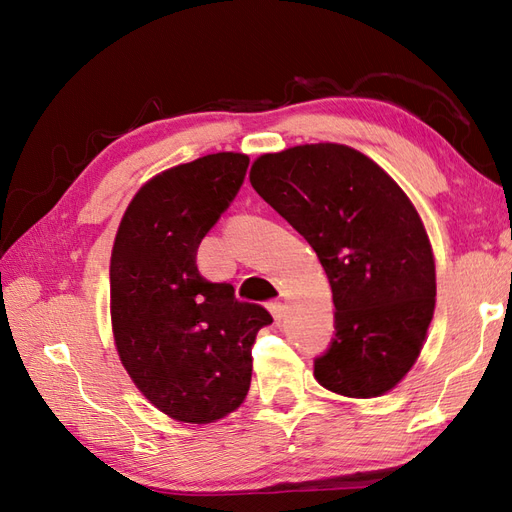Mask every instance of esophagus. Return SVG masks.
<instances>
[{
  "label": "esophagus",
  "mask_w": 512,
  "mask_h": 512,
  "mask_svg": "<svg viewBox=\"0 0 512 512\" xmlns=\"http://www.w3.org/2000/svg\"><path fill=\"white\" fill-rule=\"evenodd\" d=\"M269 312L275 320H282L286 316V305L282 301H275V303L269 305Z\"/></svg>",
  "instance_id": "esophagus-1"
}]
</instances>
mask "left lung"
Instances as JSON below:
<instances>
[{"instance_id": "1", "label": "left lung", "mask_w": 512, "mask_h": 512, "mask_svg": "<svg viewBox=\"0 0 512 512\" xmlns=\"http://www.w3.org/2000/svg\"><path fill=\"white\" fill-rule=\"evenodd\" d=\"M252 188L314 247L335 303V339L314 363L327 391L389 393L406 378L436 309V260L397 181L339 143L262 153Z\"/></svg>"}]
</instances>
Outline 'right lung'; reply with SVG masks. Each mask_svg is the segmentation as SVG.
Masks as SVG:
<instances>
[{"instance_id":"1","label":"right lung","mask_w":512,"mask_h":512,"mask_svg":"<svg viewBox=\"0 0 512 512\" xmlns=\"http://www.w3.org/2000/svg\"><path fill=\"white\" fill-rule=\"evenodd\" d=\"M247 164L245 153L220 151L162 170L134 194L115 235L119 361L149 404L179 423H215L243 404L256 335L273 322L196 267L198 245L239 192Z\"/></svg>"}]
</instances>
